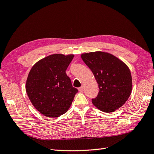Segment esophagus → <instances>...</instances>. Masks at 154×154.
I'll return each instance as SVG.
<instances>
[{
	"instance_id": "34e87169",
	"label": "esophagus",
	"mask_w": 154,
	"mask_h": 154,
	"mask_svg": "<svg viewBox=\"0 0 154 154\" xmlns=\"http://www.w3.org/2000/svg\"><path fill=\"white\" fill-rule=\"evenodd\" d=\"M78 91H80V92H82V91H83V87L82 86V87H79V88H78Z\"/></svg>"
}]
</instances>
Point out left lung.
Returning a JSON list of instances; mask_svg holds the SVG:
<instances>
[{
  "instance_id": "1",
  "label": "left lung",
  "mask_w": 154,
  "mask_h": 154,
  "mask_svg": "<svg viewBox=\"0 0 154 154\" xmlns=\"http://www.w3.org/2000/svg\"><path fill=\"white\" fill-rule=\"evenodd\" d=\"M98 84L99 92L92 103L105 112L123 105L132 92V76L124 62L108 53L96 51L81 55Z\"/></svg>"
}]
</instances>
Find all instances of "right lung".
Segmentation results:
<instances>
[{
	"mask_svg": "<svg viewBox=\"0 0 154 154\" xmlns=\"http://www.w3.org/2000/svg\"><path fill=\"white\" fill-rule=\"evenodd\" d=\"M73 57L74 54L49 55L36 62L28 74L27 96L35 108L46 117L66 113L78 92L66 72Z\"/></svg>",
	"mask_w": 154,
	"mask_h": 154,
	"instance_id": "obj_1",
	"label": "right lung"
}]
</instances>
